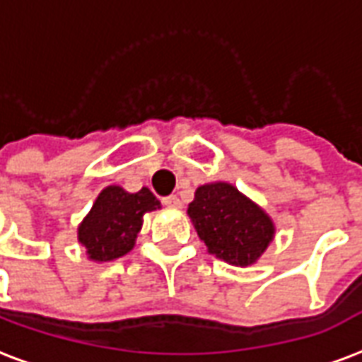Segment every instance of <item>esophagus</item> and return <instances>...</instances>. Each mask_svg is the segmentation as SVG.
Masks as SVG:
<instances>
[{"instance_id":"34e87169","label":"esophagus","mask_w":362,"mask_h":362,"mask_svg":"<svg viewBox=\"0 0 362 362\" xmlns=\"http://www.w3.org/2000/svg\"><path fill=\"white\" fill-rule=\"evenodd\" d=\"M163 205L169 206V209H180L182 203L176 195H169V197H165V199H163Z\"/></svg>"}]
</instances>
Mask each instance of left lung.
Wrapping results in <instances>:
<instances>
[{
	"label": "left lung",
	"instance_id": "obj_1",
	"mask_svg": "<svg viewBox=\"0 0 362 362\" xmlns=\"http://www.w3.org/2000/svg\"><path fill=\"white\" fill-rule=\"evenodd\" d=\"M187 216L209 255L230 266H252L275 239L272 216L230 182L197 187Z\"/></svg>",
	"mask_w": 362,
	"mask_h": 362
}]
</instances>
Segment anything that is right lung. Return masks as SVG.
<instances>
[{
	"mask_svg": "<svg viewBox=\"0 0 362 362\" xmlns=\"http://www.w3.org/2000/svg\"><path fill=\"white\" fill-rule=\"evenodd\" d=\"M159 209L161 203L148 187L131 193L115 184L106 186L77 226V241L90 262H114L134 248L146 212Z\"/></svg>",
	"mask_w": 362,
	"mask_h": 362,
	"instance_id": "add662e5",
	"label": "right lung"
}]
</instances>
